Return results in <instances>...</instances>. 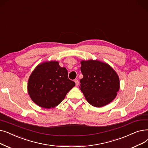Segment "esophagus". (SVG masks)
<instances>
[{
	"mask_svg": "<svg viewBox=\"0 0 148 148\" xmlns=\"http://www.w3.org/2000/svg\"><path fill=\"white\" fill-rule=\"evenodd\" d=\"M74 82L75 83V85L76 86H78V85H79V80L77 79H75V80H74Z\"/></svg>",
	"mask_w": 148,
	"mask_h": 148,
	"instance_id": "esophagus-1",
	"label": "esophagus"
}]
</instances>
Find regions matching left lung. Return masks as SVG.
<instances>
[{"instance_id": "left-lung-1", "label": "left lung", "mask_w": 148, "mask_h": 148, "mask_svg": "<svg viewBox=\"0 0 148 148\" xmlns=\"http://www.w3.org/2000/svg\"><path fill=\"white\" fill-rule=\"evenodd\" d=\"M80 89L89 103L102 107L116 97L120 89L119 78L116 72L106 63L99 60H82Z\"/></svg>"}]
</instances>
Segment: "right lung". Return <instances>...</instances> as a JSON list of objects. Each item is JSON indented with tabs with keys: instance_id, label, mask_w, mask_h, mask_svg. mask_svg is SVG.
I'll list each match as a JSON object with an SVG mask.
<instances>
[{
	"instance_id": "add662e5",
	"label": "right lung",
	"mask_w": 148,
	"mask_h": 148,
	"mask_svg": "<svg viewBox=\"0 0 148 148\" xmlns=\"http://www.w3.org/2000/svg\"><path fill=\"white\" fill-rule=\"evenodd\" d=\"M75 85L68 79V71L56 61L38 65L29 76L28 91L36 105L49 109L57 106Z\"/></svg>"
}]
</instances>
